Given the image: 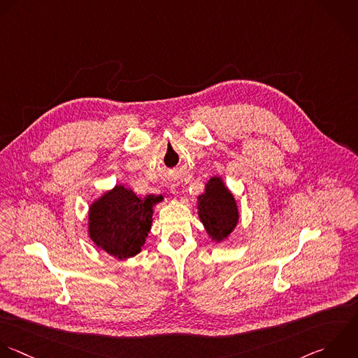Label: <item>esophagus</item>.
Listing matches in <instances>:
<instances>
[{
    "label": "esophagus",
    "instance_id": "34e87169",
    "mask_svg": "<svg viewBox=\"0 0 358 358\" xmlns=\"http://www.w3.org/2000/svg\"><path fill=\"white\" fill-rule=\"evenodd\" d=\"M173 191H174V188H173Z\"/></svg>",
    "mask_w": 358,
    "mask_h": 358
}]
</instances>
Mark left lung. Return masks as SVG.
<instances>
[{"mask_svg": "<svg viewBox=\"0 0 358 358\" xmlns=\"http://www.w3.org/2000/svg\"><path fill=\"white\" fill-rule=\"evenodd\" d=\"M198 216L212 241L226 240L238 223V208L222 177H212L198 196Z\"/></svg>", "mask_w": 358, "mask_h": 358, "instance_id": "obj_1", "label": "left lung"}]
</instances>
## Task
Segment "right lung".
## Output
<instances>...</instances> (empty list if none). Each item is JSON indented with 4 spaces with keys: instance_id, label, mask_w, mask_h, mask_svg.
<instances>
[{
    "instance_id": "right-lung-1",
    "label": "right lung",
    "mask_w": 358,
    "mask_h": 358,
    "mask_svg": "<svg viewBox=\"0 0 358 358\" xmlns=\"http://www.w3.org/2000/svg\"><path fill=\"white\" fill-rule=\"evenodd\" d=\"M162 201L163 195L141 199L124 185H115L89 208L90 240L117 259L135 257L150 231L153 206Z\"/></svg>"
}]
</instances>
